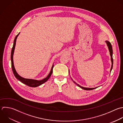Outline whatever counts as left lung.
I'll return each instance as SVG.
<instances>
[{
	"label": "left lung",
	"mask_w": 123,
	"mask_h": 123,
	"mask_svg": "<svg viewBox=\"0 0 123 123\" xmlns=\"http://www.w3.org/2000/svg\"><path fill=\"white\" fill-rule=\"evenodd\" d=\"M105 42L106 43L107 45V46L108 47V49H109V51H110V56H111V70H110V72H111V70H112V66H113V59H112V46H111V43L106 40L105 41ZM72 80L73 81V82L76 85H77L79 87H80V88H82L83 89H84V90H92V89H95L96 88H97L98 87H94V88H87V87H83V86H80L79 85L77 84L76 83H75L73 79Z\"/></svg>",
	"instance_id": "obj_1"
}]
</instances>
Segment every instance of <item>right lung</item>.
Listing matches in <instances>:
<instances>
[{
  "label": "right lung",
  "mask_w": 123,
  "mask_h": 123,
  "mask_svg": "<svg viewBox=\"0 0 123 123\" xmlns=\"http://www.w3.org/2000/svg\"><path fill=\"white\" fill-rule=\"evenodd\" d=\"M20 34V33L16 36L14 40V43H13V47L12 48V52H11V62H12V70L13 73V74L14 75V76H15V77L19 80L20 81H21L22 83H23V84L30 86V87H37L38 86H40L41 85L43 84V83H44L45 82H46L50 77L51 75L52 74V72H53V68L54 67V65L53 64L52 68L51 69L50 72L49 73V74H48V75L45 78H44L42 80H34V79H26V78H23L22 77H21V76H20L18 73L16 72V70L15 69L14 66V63H13V54H14V49H15V45H16V39L18 37V36H19V35Z\"/></svg>",
  "instance_id": "1"
}]
</instances>
